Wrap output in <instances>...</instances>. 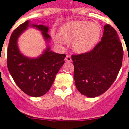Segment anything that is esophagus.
<instances>
[{
    "label": "esophagus",
    "instance_id": "esophagus-1",
    "mask_svg": "<svg viewBox=\"0 0 129 129\" xmlns=\"http://www.w3.org/2000/svg\"><path fill=\"white\" fill-rule=\"evenodd\" d=\"M65 61H66V62H70L72 61V59H71V56H69V55H67V56H66Z\"/></svg>",
    "mask_w": 129,
    "mask_h": 129
}]
</instances>
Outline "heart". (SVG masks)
Returning <instances> with one entry per match:
<instances>
[{
  "instance_id": "b5f03b06",
  "label": "heart",
  "mask_w": 129,
  "mask_h": 129,
  "mask_svg": "<svg viewBox=\"0 0 129 129\" xmlns=\"http://www.w3.org/2000/svg\"><path fill=\"white\" fill-rule=\"evenodd\" d=\"M101 28L98 23L85 20H73L58 30V35L64 42H72V49L77 54L92 50L99 41Z\"/></svg>"
}]
</instances>
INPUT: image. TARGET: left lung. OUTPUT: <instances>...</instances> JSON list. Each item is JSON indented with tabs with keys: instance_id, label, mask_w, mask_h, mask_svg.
I'll list each match as a JSON object with an SVG mask.
<instances>
[{
	"instance_id": "left-lung-1",
	"label": "left lung",
	"mask_w": 129,
	"mask_h": 129,
	"mask_svg": "<svg viewBox=\"0 0 129 129\" xmlns=\"http://www.w3.org/2000/svg\"><path fill=\"white\" fill-rule=\"evenodd\" d=\"M123 49L117 31L109 24L93 50L73 55L74 80L77 90L87 97L99 96L107 91L122 66Z\"/></svg>"
}]
</instances>
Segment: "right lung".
<instances>
[{
	"instance_id": "1",
	"label": "right lung",
	"mask_w": 129,
	"mask_h": 129,
	"mask_svg": "<svg viewBox=\"0 0 129 129\" xmlns=\"http://www.w3.org/2000/svg\"><path fill=\"white\" fill-rule=\"evenodd\" d=\"M28 27L41 31L47 44L46 49L35 58L24 56L18 46V38ZM48 32V26L32 23L28 20L12 32L9 41L7 50L9 73L17 86L24 93L33 97L41 96L48 92L56 74L64 64L65 54H58L50 50L48 43L51 37Z\"/></svg>"
}]
</instances>
